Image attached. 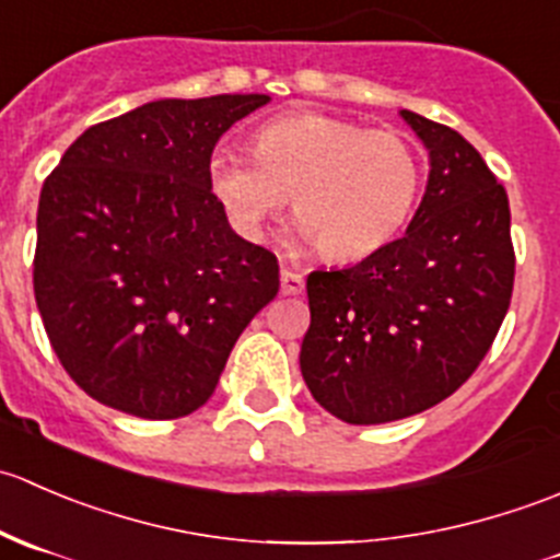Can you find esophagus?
Segmentation results:
<instances>
[{"label": "esophagus", "mask_w": 560, "mask_h": 560, "mask_svg": "<svg viewBox=\"0 0 560 560\" xmlns=\"http://www.w3.org/2000/svg\"><path fill=\"white\" fill-rule=\"evenodd\" d=\"M303 287H306L303 273H298V270H290V268L281 270V292H284V295H301Z\"/></svg>", "instance_id": "obj_1"}]
</instances>
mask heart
Returning a JSON list of instances; mask_svg holds the SVG:
<instances>
[{"mask_svg":"<svg viewBox=\"0 0 560 560\" xmlns=\"http://www.w3.org/2000/svg\"><path fill=\"white\" fill-rule=\"evenodd\" d=\"M206 180L244 238H265L290 195L301 233L325 257L363 259L387 246L415 211L422 160L395 129L287 113L254 132L252 151L217 145Z\"/></svg>","mask_w":560,"mask_h":560,"instance_id":"obj_1","label":"heart"}]
</instances>
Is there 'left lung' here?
<instances>
[{
	"label": "left lung",
	"mask_w": 560,
	"mask_h": 560,
	"mask_svg": "<svg viewBox=\"0 0 560 560\" xmlns=\"http://www.w3.org/2000/svg\"><path fill=\"white\" fill-rule=\"evenodd\" d=\"M431 151L425 197L404 238L306 279L301 371L349 425L404 420L477 371L515 287L510 197L455 129L400 110Z\"/></svg>",
	"instance_id": "1"
}]
</instances>
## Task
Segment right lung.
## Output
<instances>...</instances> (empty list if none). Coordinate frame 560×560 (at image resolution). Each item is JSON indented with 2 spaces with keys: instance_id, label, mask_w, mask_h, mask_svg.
I'll return each instance as SVG.
<instances>
[{
  "instance_id": "right-lung-1",
  "label": "right lung",
  "mask_w": 560,
  "mask_h": 560,
  "mask_svg": "<svg viewBox=\"0 0 560 560\" xmlns=\"http://www.w3.org/2000/svg\"><path fill=\"white\" fill-rule=\"evenodd\" d=\"M268 94L156 100L89 127L45 178L35 301L70 380L110 409H200L279 259L230 230L206 180L217 140Z\"/></svg>"
}]
</instances>
